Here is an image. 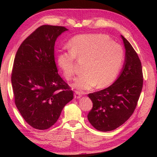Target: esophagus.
Segmentation results:
<instances>
[{"label": "esophagus", "instance_id": "1", "mask_svg": "<svg viewBox=\"0 0 157 157\" xmlns=\"http://www.w3.org/2000/svg\"><path fill=\"white\" fill-rule=\"evenodd\" d=\"M82 97V94H80V92L79 91H75V94H74V98H76V99H79Z\"/></svg>", "mask_w": 157, "mask_h": 157}]
</instances>
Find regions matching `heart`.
Returning a JSON list of instances; mask_svg holds the SVG:
<instances>
[{
  "label": "heart",
  "mask_w": 157,
  "mask_h": 157,
  "mask_svg": "<svg viewBox=\"0 0 157 157\" xmlns=\"http://www.w3.org/2000/svg\"><path fill=\"white\" fill-rule=\"evenodd\" d=\"M70 50L58 53L57 65L63 75L71 79L75 74L74 62L86 59L84 74L72 84L79 91L90 90L98 84L99 88L110 85L115 80L124 61V50L105 34H89L74 36L68 42Z\"/></svg>",
  "instance_id": "obj_1"
}]
</instances>
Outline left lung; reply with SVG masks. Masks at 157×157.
<instances>
[{
    "mask_svg": "<svg viewBox=\"0 0 157 157\" xmlns=\"http://www.w3.org/2000/svg\"><path fill=\"white\" fill-rule=\"evenodd\" d=\"M125 49L122 71L113 83L101 91L89 94L93 108L87 116L97 130L116 129L128 120L136 109L143 88L142 66L137 53L121 35Z\"/></svg>",
    "mask_w": 157,
    "mask_h": 157,
    "instance_id": "8db88e82",
    "label": "left lung"
}]
</instances>
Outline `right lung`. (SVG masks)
Segmentation results:
<instances>
[{
  "label": "right lung",
  "instance_id": "add662e5",
  "mask_svg": "<svg viewBox=\"0 0 157 157\" xmlns=\"http://www.w3.org/2000/svg\"><path fill=\"white\" fill-rule=\"evenodd\" d=\"M66 29L44 25L27 37L14 58L12 85L15 104L24 120L36 129H47L57 121L73 98L70 87L58 74L55 44Z\"/></svg>",
  "mask_w": 157,
  "mask_h": 157
}]
</instances>
